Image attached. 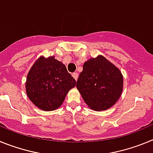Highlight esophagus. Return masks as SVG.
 <instances>
[{
	"instance_id": "34e87169",
	"label": "esophagus",
	"mask_w": 153,
	"mask_h": 153,
	"mask_svg": "<svg viewBox=\"0 0 153 153\" xmlns=\"http://www.w3.org/2000/svg\"><path fill=\"white\" fill-rule=\"evenodd\" d=\"M73 76H74V78L76 79V80H77L79 75H78L77 73H74V74H73Z\"/></svg>"
}]
</instances>
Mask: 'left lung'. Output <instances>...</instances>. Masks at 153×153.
Segmentation results:
<instances>
[{
	"instance_id": "8db88e82",
	"label": "left lung",
	"mask_w": 153,
	"mask_h": 153,
	"mask_svg": "<svg viewBox=\"0 0 153 153\" xmlns=\"http://www.w3.org/2000/svg\"><path fill=\"white\" fill-rule=\"evenodd\" d=\"M123 86L120 70L101 55L85 62L76 82L83 100L95 111L112 107L120 99Z\"/></svg>"
}]
</instances>
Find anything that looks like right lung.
<instances>
[{
	"mask_svg": "<svg viewBox=\"0 0 153 153\" xmlns=\"http://www.w3.org/2000/svg\"><path fill=\"white\" fill-rule=\"evenodd\" d=\"M76 83L65 65L54 56H40L30 70L25 86L27 95L35 106L52 111L61 106Z\"/></svg>",
	"mask_w": 153,
	"mask_h": 153,
	"instance_id": "1",
	"label": "right lung"
}]
</instances>
